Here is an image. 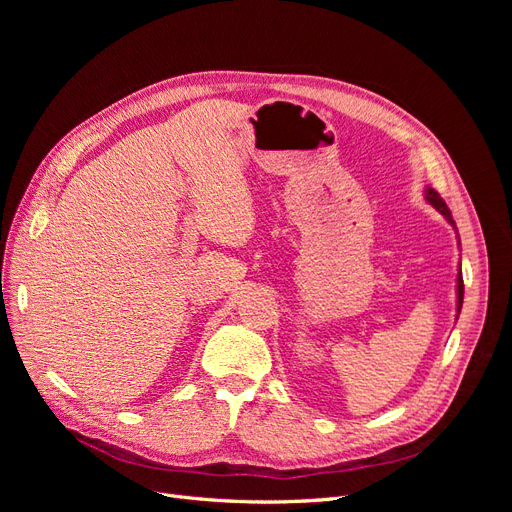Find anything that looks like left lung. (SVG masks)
<instances>
[{
    "label": "left lung",
    "instance_id": "left-lung-1",
    "mask_svg": "<svg viewBox=\"0 0 512 512\" xmlns=\"http://www.w3.org/2000/svg\"><path fill=\"white\" fill-rule=\"evenodd\" d=\"M425 200H427V203H429L433 209H436L438 213H442L444 218H446V222L457 230L451 211H448V207H446L444 200L440 198V194H438L436 190H433V188H429V185L425 188ZM457 237H459V235H457ZM461 305H463V277H461V269H459V273H457V318H459V314H461Z\"/></svg>",
    "mask_w": 512,
    "mask_h": 512
}]
</instances>
